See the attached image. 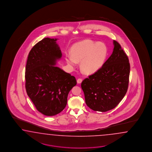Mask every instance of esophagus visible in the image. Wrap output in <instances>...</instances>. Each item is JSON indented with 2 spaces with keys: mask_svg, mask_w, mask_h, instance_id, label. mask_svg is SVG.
Returning a JSON list of instances; mask_svg holds the SVG:
<instances>
[{
  "mask_svg": "<svg viewBox=\"0 0 152 152\" xmlns=\"http://www.w3.org/2000/svg\"><path fill=\"white\" fill-rule=\"evenodd\" d=\"M82 81H83V80L81 78H78V79H77V83L78 84H80V83H81Z\"/></svg>",
  "mask_w": 152,
  "mask_h": 152,
  "instance_id": "34e87169",
  "label": "esophagus"
}]
</instances>
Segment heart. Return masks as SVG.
I'll return each mask as SVG.
<instances>
[{"instance_id":"1","label":"heart","mask_w":152,"mask_h":152,"mask_svg":"<svg viewBox=\"0 0 152 152\" xmlns=\"http://www.w3.org/2000/svg\"><path fill=\"white\" fill-rule=\"evenodd\" d=\"M71 53L66 57L68 64L75 66L81 61L80 67L83 72L91 75L96 72L105 64L108 48L104 42L85 39L74 44Z\"/></svg>"}]
</instances>
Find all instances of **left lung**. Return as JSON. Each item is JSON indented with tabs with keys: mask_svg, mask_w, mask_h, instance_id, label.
<instances>
[{
	"mask_svg": "<svg viewBox=\"0 0 152 152\" xmlns=\"http://www.w3.org/2000/svg\"><path fill=\"white\" fill-rule=\"evenodd\" d=\"M113 53L103 66L81 83L85 102L93 110L105 112L115 108L127 92L129 59L119 43L113 41Z\"/></svg>",
	"mask_w": 152,
	"mask_h": 152,
	"instance_id": "8db88e82",
	"label": "left lung"
}]
</instances>
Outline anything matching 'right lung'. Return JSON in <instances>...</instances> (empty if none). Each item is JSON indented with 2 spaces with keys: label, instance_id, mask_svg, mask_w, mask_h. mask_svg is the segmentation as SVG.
Wrapping results in <instances>:
<instances>
[{
  "label": "right lung",
  "instance_id": "add662e5",
  "mask_svg": "<svg viewBox=\"0 0 152 152\" xmlns=\"http://www.w3.org/2000/svg\"><path fill=\"white\" fill-rule=\"evenodd\" d=\"M57 38H45L33 46L26 67V88L37 110L46 116L59 114L67 105L75 77L56 64L62 53Z\"/></svg>",
  "mask_w": 152,
  "mask_h": 152
}]
</instances>
